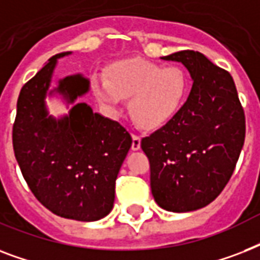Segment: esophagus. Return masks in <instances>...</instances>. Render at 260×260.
<instances>
[{
	"mask_svg": "<svg viewBox=\"0 0 260 260\" xmlns=\"http://www.w3.org/2000/svg\"><path fill=\"white\" fill-rule=\"evenodd\" d=\"M140 138L139 136H136V135H132V146H131V148H132V151H138L140 150Z\"/></svg>",
	"mask_w": 260,
	"mask_h": 260,
	"instance_id": "obj_1",
	"label": "esophagus"
}]
</instances>
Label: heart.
<instances>
[{"instance_id": "1", "label": "heart", "mask_w": 260, "mask_h": 260, "mask_svg": "<svg viewBox=\"0 0 260 260\" xmlns=\"http://www.w3.org/2000/svg\"><path fill=\"white\" fill-rule=\"evenodd\" d=\"M189 89V78L181 67H165L140 58L112 63L106 77L91 75V90L102 109L117 114L124 98H129L131 116L146 129L170 121L183 105Z\"/></svg>"}]
</instances>
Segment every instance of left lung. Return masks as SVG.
<instances>
[{
    "mask_svg": "<svg viewBox=\"0 0 260 260\" xmlns=\"http://www.w3.org/2000/svg\"><path fill=\"white\" fill-rule=\"evenodd\" d=\"M189 71L193 86L166 125L142 140L151 191L160 208L185 213L209 205L230 181L246 138V117L228 71L197 51L162 56Z\"/></svg>",
    "mask_w": 260,
    "mask_h": 260,
    "instance_id": "left-lung-1",
    "label": "left lung"
}]
</instances>
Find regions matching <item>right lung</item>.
<instances>
[{
	"mask_svg": "<svg viewBox=\"0 0 260 260\" xmlns=\"http://www.w3.org/2000/svg\"><path fill=\"white\" fill-rule=\"evenodd\" d=\"M70 54L48 59L22 86L13 124L14 156L30 191L47 209L77 221H97L113 208L116 179L132 138L86 102L74 104L89 91L82 74L64 77L50 90L58 59ZM54 93L73 104L69 115L50 116L45 98Z\"/></svg>",
	"mask_w": 260,
	"mask_h": 260,
	"instance_id": "obj_1",
	"label": "right lung"
}]
</instances>
